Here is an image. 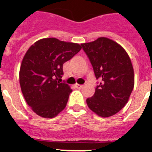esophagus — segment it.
<instances>
[{
  "instance_id": "34e87169",
  "label": "esophagus",
  "mask_w": 152,
  "mask_h": 152,
  "mask_svg": "<svg viewBox=\"0 0 152 152\" xmlns=\"http://www.w3.org/2000/svg\"><path fill=\"white\" fill-rule=\"evenodd\" d=\"M75 87H76V88H77V89H81V88H83V85H80V84H78V83H76V84H75Z\"/></svg>"
}]
</instances>
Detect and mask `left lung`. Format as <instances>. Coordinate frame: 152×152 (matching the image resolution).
Here are the masks:
<instances>
[{
    "instance_id": "1",
    "label": "left lung",
    "mask_w": 152,
    "mask_h": 152,
    "mask_svg": "<svg viewBox=\"0 0 152 152\" xmlns=\"http://www.w3.org/2000/svg\"><path fill=\"white\" fill-rule=\"evenodd\" d=\"M100 83L92 97L87 99L90 110L107 118L114 115L128 102L134 87V71L123 47L107 38L81 44Z\"/></svg>"
}]
</instances>
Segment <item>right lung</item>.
Instances as JSON below:
<instances>
[{"label":"right lung","mask_w":152,"mask_h":152,"mask_svg":"<svg viewBox=\"0 0 152 152\" xmlns=\"http://www.w3.org/2000/svg\"><path fill=\"white\" fill-rule=\"evenodd\" d=\"M80 50L77 43L47 38L34 42L25 53L20 70V88L36 114L53 118L65 108L72 90L59 82L64 75L63 64Z\"/></svg>","instance_id":"obj_1"}]
</instances>
